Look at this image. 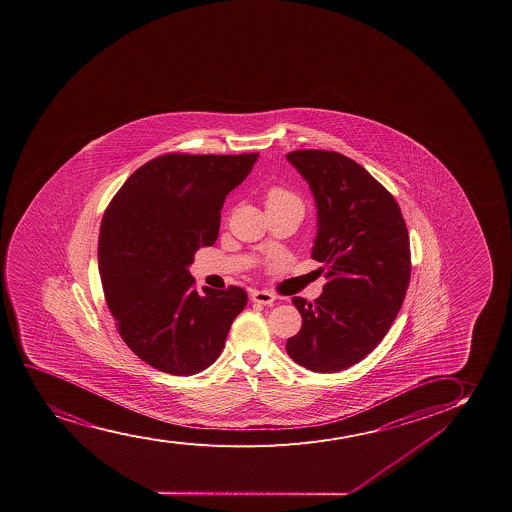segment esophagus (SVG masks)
<instances>
[{"label":"esophagus","mask_w":512,"mask_h":512,"mask_svg":"<svg viewBox=\"0 0 512 512\" xmlns=\"http://www.w3.org/2000/svg\"><path fill=\"white\" fill-rule=\"evenodd\" d=\"M251 299H253V302H258V304L270 306V304L275 302L277 297L273 296L268 290H253V292H251Z\"/></svg>","instance_id":"esophagus-1"}]
</instances>
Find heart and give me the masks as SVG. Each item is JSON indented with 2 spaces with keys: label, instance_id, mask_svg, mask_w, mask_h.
<instances>
[{
  "label": "heart",
  "instance_id": "obj_1",
  "mask_svg": "<svg viewBox=\"0 0 512 512\" xmlns=\"http://www.w3.org/2000/svg\"><path fill=\"white\" fill-rule=\"evenodd\" d=\"M266 208H278V206H285V204L299 203L296 194L289 191L287 187L282 185H273L266 192L265 198Z\"/></svg>",
  "mask_w": 512,
  "mask_h": 512
}]
</instances>
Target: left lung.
Returning <instances> with one entry per match:
<instances>
[{
    "mask_svg": "<svg viewBox=\"0 0 512 512\" xmlns=\"http://www.w3.org/2000/svg\"><path fill=\"white\" fill-rule=\"evenodd\" d=\"M287 160L313 191L318 234L311 258L328 268L313 304L292 299L302 327L287 340V354L316 373L347 370L382 342L406 297V222L394 196L344 154L297 149Z\"/></svg>",
    "mask_w": 512,
    "mask_h": 512,
    "instance_id": "left-lung-1",
    "label": "left lung"
}]
</instances>
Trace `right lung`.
<instances>
[{
	"mask_svg": "<svg viewBox=\"0 0 512 512\" xmlns=\"http://www.w3.org/2000/svg\"><path fill=\"white\" fill-rule=\"evenodd\" d=\"M258 153L156 156L125 180L101 220L98 265L120 337L144 363L175 376L215 363L247 294L196 290L194 253L215 244L228 192Z\"/></svg>",
	"mask_w": 512,
	"mask_h": 512,
	"instance_id": "add662e5",
	"label": "right lung"
}]
</instances>
